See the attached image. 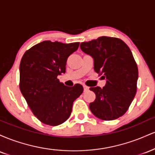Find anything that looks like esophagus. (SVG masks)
<instances>
[{"mask_svg": "<svg viewBox=\"0 0 155 155\" xmlns=\"http://www.w3.org/2000/svg\"><path fill=\"white\" fill-rule=\"evenodd\" d=\"M84 92H87L89 90V87L86 86V85H84Z\"/></svg>", "mask_w": 155, "mask_h": 155, "instance_id": "obj_1", "label": "esophagus"}]
</instances>
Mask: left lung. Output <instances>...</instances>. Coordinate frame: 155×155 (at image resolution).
Masks as SVG:
<instances>
[{
  "label": "left lung",
  "instance_id": "obj_1",
  "mask_svg": "<svg viewBox=\"0 0 155 155\" xmlns=\"http://www.w3.org/2000/svg\"><path fill=\"white\" fill-rule=\"evenodd\" d=\"M80 48L94 60V70L106 79V85L90 87L95 100L90 109L97 118L114 120L124 114L136 93L138 71L132 52L123 41L101 36L82 42Z\"/></svg>",
  "mask_w": 155,
  "mask_h": 155
}]
</instances>
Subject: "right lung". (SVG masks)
<instances>
[{"mask_svg": "<svg viewBox=\"0 0 155 155\" xmlns=\"http://www.w3.org/2000/svg\"><path fill=\"white\" fill-rule=\"evenodd\" d=\"M79 42L44 41L23 55L19 65V88L33 114L44 124L57 126L70 117L73 103L83 92L82 85L67 87L58 76L65 73L68 58Z\"/></svg>", "mask_w": 155, "mask_h": 155, "instance_id": "obj_1", "label": "right lung"}]
</instances>
